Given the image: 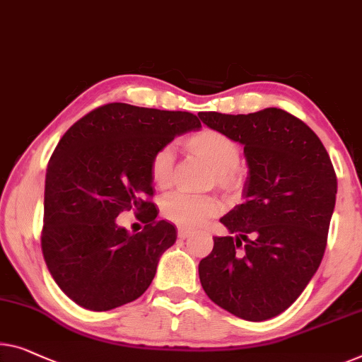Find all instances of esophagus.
Masks as SVG:
<instances>
[{
	"label": "esophagus",
	"mask_w": 362,
	"mask_h": 362,
	"mask_svg": "<svg viewBox=\"0 0 362 362\" xmlns=\"http://www.w3.org/2000/svg\"><path fill=\"white\" fill-rule=\"evenodd\" d=\"M193 234L192 229H187V228H179V237L180 239H188Z\"/></svg>",
	"instance_id": "esophagus-1"
}]
</instances>
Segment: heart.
Returning <instances> with one entry per match:
<instances>
[{"label":"heart","mask_w":362,"mask_h":362,"mask_svg":"<svg viewBox=\"0 0 362 362\" xmlns=\"http://www.w3.org/2000/svg\"><path fill=\"white\" fill-rule=\"evenodd\" d=\"M188 153L203 160L214 170V180L223 190H233L239 182L235 165L239 164L240 149L233 138L216 129H202L185 141ZM174 154L170 148H160L149 165L151 180L156 187L167 188L172 182ZM219 203L213 197L175 193L163 203V214L170 223L182 228H197L208 218L218 214Z\"/></svg>","instance_id":"heart-1"}]
</instances>
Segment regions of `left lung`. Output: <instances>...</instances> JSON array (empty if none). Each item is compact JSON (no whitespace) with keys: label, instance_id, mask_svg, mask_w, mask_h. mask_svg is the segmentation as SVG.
<instances>
[{"label":"left lung","instance_id":"1","mask_svg":"<svg viewBox=\"0 0 362 362\" xmlns=\"http://www.w3.org/2000/svg\"><path fill=\"white\" fill-rule=\"evenodd\" d=\"M198 117L240 143L249 167L244 202L219 219L235 237H214L213 252L198 265L199 281L233 315L273 319L320 267L337 199L330 156L304 122L276 107Z\"/></svg>","mask_w":362,"mask_h":362}]
</instances>
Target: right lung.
<instances>
[{
  "instance_id": "add662e5",
  "label": "right lung",
  "mask_w": 362,
  "mask_h": 362,
  "mask_svg": "<svg viewBox=\"0 0 362 362\" xmlns=\"http://www.w3.org/2000/svg\"><path fill=\"white\" fill-rule=\"evenodd\" d=\"M190 112L122 102L89 112L63 134L45 175L42 252L69 299L104 312L138 299L154 279L177 229L156 221L149 165L172 139L199 129ZM136 211L147 223L129 235L117 214Z\"/></svg>"
}]
</instances>
